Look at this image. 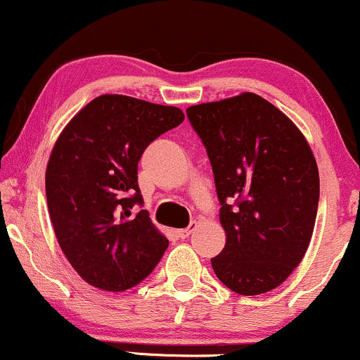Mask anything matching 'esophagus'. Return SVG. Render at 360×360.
Instances as JSON below:
<instances>
[{"mask_svg": "<svg viewBox=\"0 0 360 360\" xmlns=\"http://www.w3.org/2000/svg\"><path fill=\"white\" fill-rule=\"evenodd\" d=\"M196 229H198V223H196V221H191V225H189L188 229H181V230H177V235H179L181 238H188L189 235H191Z\"/></svg>", "mask_w": 360, "mask_h": 360, "instance_id": "1", "label": "esophagus"}]
</instances>
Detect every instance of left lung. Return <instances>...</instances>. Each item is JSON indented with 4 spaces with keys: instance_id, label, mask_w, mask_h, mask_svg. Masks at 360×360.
<instances>
[{
    "instance_id": "1",
    "label": "left lung",
    "mask_w": 360,
    "mask_h": 360,
    "mask_svg": "<svg viewBox=\"0 0 360 360\" xmlns=\"http://www.w3.org/2000/svg\"><path fill=\"white\" fill-rule=\"evenodd\" d=\"M186 113L208 152L221 205L226 242L212 259L214 274L238 295L272 291L300 266L315 229L320 176L311 147L292 120L255 93Z\"/></svg>"
}]
</instances>
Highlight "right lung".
Returning a JSON list of instances; mask_svg holds the SVG:
<instances>
[{"label": "right lung", "instance_id": "1", "mask_svg": "<svg viewBox=\"0 0 360 360\" xmlns=\"http://www.w3.org/2000/svg\"><path fill=\"white\" fill-rule=\"evenodd\" d=\"M183 110L101 94L57 137L45 171L51 221L65 259L91 286L125 291L162 259L169 240L142 205L137 166L147 146L183 123Z\"/></svg>", "mask_w": 360, "mask_h": 360}]
</instances>
